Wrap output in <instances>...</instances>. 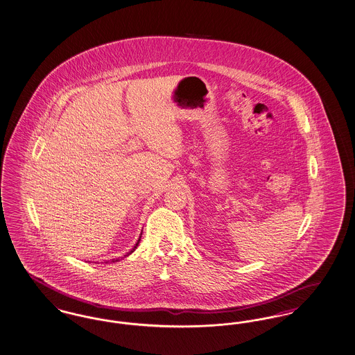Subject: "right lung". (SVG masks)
Returning <instances> with one entry per match:
<instances>
[{
	"label": "right lung",
	"mask_w": 355,
	"mask_h": 355,
	"mask_svg": "<svg viewBox=\"0 0 355 355\" xmlns=\"http://www.w3.org/2000/svg\"><path fill=\"white\" fill-rule=\"evenodd\" d=\"M140 241H141V236H140V239H139V241H137V243H136V245H135V247H133V250H132V251H130V252H129V254H128V255H130V254H132V252H133V251H135V250H136V248H137V245H139V243H140ZM128 255H125V256H128Z\"/></svg>",
	"instance_id": "add662e5"
}]
</instances>
